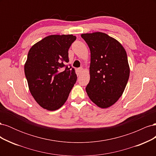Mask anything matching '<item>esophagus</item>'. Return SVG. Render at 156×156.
Masks as SVG:
<instances>
[{"mask_svg": "<svg viewBox=\"0 0 156 156\" xmlns=\"http://www.w3.org/2000/svg\"><path fill=\"white\" fill-rule=\"evenodd\" d=\"M78 70H79V73H81V72H83V68L82 67H81V68H79L78 69Z\"/></svg>", "mask_w": 156, "mask_h": 156, "instance_id": "obj_1", "label": "esophagus"}]
</instances>
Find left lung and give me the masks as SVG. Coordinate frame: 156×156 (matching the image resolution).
Here are the masks:
<instances>
[{"mask_svg": "<svg viewBox=\"0 0 156 156\" xmlns=\"http://www.w3.org/2000/svg\"><path fill=\"white\" fill-rule=\"evenodd\" d=\"M90 51L88 97L101 108L115 103L123 94L129 77L126 51L119 41L103 32L83 34Z\"/></svg>", "mask_w": 156, "mask_h": 156, "instance_id": "left-lung-1", "label": "left lung"}]
</instances>
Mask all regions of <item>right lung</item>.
<instances>
[{"label": "right lung", "instance_id": "right-lung-1", "mask_svg": "<svg viewBox=\"0 0 156 156\" xmlns=\"http://www.w3.org/2000/svg\"><path fill=\"white\" fill-rule=\"evenodd\" d=\"M75 40L72 34L51 35L34 44L28 53L25 73L30 92L47 110L62 107L76 83L75 69L67 65L68 49Z\"/></svg>", "mask_w": 156, "mask_h": 156}]
</instances>
